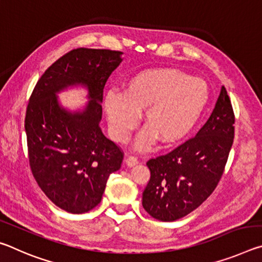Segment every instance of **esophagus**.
Here are the masks:
<instances>
[{"label":"esophagus","instance_id":"esophagus-1","mask_svg":"<svg viewBox=\"0 0 262 262\" xmlns=\"http://www.w3.org/2000/svg\"><path fill=\"white\" fill-rule=\"evenodd\" d=\"M126 164H127V166L133 167V166H135V165H137V164H139V159H137L134 156H128L127 159H126Z\"/></svg>","mask_w":262,"mask_h":262}]
</instances>
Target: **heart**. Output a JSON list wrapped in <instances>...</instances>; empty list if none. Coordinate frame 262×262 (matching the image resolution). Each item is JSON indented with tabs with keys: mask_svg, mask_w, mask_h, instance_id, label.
Listing matches in <instances>:
<instances>
[{
	"mask_svg": "<svg viewBox=\"0 0 262 262\" xmlns=\"http://www.w3.org/2000/svg\"><path fill=\"white\" fill-rule=\"evenodd\" d=\"M210 99L206 81L176 68H154L137 73L125 83L121 94L111 90L103 108L113 139L125 143L134 129L137 115L145 128L135 147L145 150L159 140L176 144L200 120Z\"/></svg>",
	"mask_w": 262,
	"mask_h": 262,
	"instance_id": "1",
	"label": "heart"
}]
</instances>
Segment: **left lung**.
Instances as JSON below:
<instances>
[{"label": "left lung", "mask_w": 262, "mask_h": 262, "mask_svg": "<svg viewBox=\"0 0 262 262\" xmlns=\"http://www.w3.org/2000/svg\"><path fill=\"white\" fill-rule=\"evenodd\" d=\"M234 137V114L224 86L208 121L193 139L149 159L150 180L142 206L154 219L173 222L188 215L214 192Z\"/></svg>", "instance_id": "left-lung-1"}]
</instances>
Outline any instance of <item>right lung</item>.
<instances>
[{
  "label": "right lung",
  "mask_w": 262,
  "mask_h": 262,
  "mask_svg": "<svg viewBox=\"0 0 262 262\" xmlns=\"http://www.w3.org/2000/svg\"><path fill=\"white\" fill-rule=\"evenodd\" d=\"M122 52L77 48L56 60L39 78L25 117L32 174L46 196L61 209L83 214L101 201L123 154L99 127L104 86L122 61ZM87 88L82 111L62 108L57 94L69 86Z\"/></svg>",
  "instance_id": "1"
}]
</instances>
